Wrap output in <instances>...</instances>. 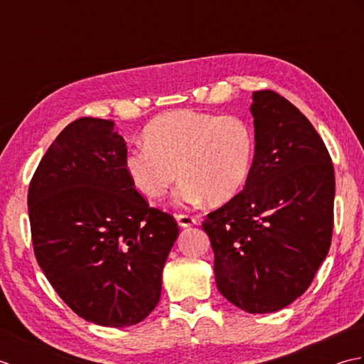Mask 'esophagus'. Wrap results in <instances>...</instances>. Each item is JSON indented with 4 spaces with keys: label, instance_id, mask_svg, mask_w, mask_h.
Returning a JSON list of instances; mask_svg holds the SVG:
<instances>
[{
    "label": "esophagus",
    "instance_id": "34e87169",
    "mask_svg": "<svg viewBox=\"0 0 364 364\" xmlns=\"http://www.w3.org/2000/svg\"><path fill=\"white\" fill-rule=\"evenodd\" d=\"M176 222H178V225L183 228L197 225V219L192 218V215H188V214H176Z\"/></svg>",
    "mask_w": 364,
    "mask_h": 364
}]
</instances>
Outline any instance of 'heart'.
Wrapping results in <instances>:
<instances>
[{
	"mask_svg": "<svg viewBox=\"0 0 364 364\" xmlns=\"http://www.w3.org/2000/svg\"><path fill=\"white\" fill-rule=\"evenodd\" d=\"M125 158L134 189L158 202L180 175V205H220L244 188L255 158L252 127L236 115L176 109L153 119Z\"/></svg>",
	"mask_w": 364,
	"mask_h": 364,
	"instance_id": "heart-1",
	"label": "heart"
}]
</instances>
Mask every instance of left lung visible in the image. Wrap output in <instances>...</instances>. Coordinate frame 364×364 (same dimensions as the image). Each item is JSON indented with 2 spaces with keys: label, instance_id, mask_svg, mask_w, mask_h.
<instances>
[{
  "label": "left lung",
  "instance_id": "1",
  "mask_svg": "<svg viewBox=\"0 0 364 364\" xmlns=\"http://www.w3.org/2000/svg\"><path fill=\"white\" fill-rule=\"evenodd\" d=\"M255 158L244 189L203 222L218 289L241 310L274 313L304 294L333 231L335 170L304 114L272 90L252 95Z\"/></svg>",
  "mask_w": 364,
  "mask_h": 364
}]
</instances>
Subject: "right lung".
I'll list each match as a JSON object with an SVG mask.
<instances>
[{
  "mask_svg": "<svg viewBox=\"0 0 364 364\" xmlns=\"http://www.w3.org/2000/svg\"><path fill=\"white\" fill-rule=\"evenodd\" d=\"M114 127L82 117L60 131L31 180L28 208L36 258L54 291L80 318L120 328L158 305L178 225L131 184Z\"/></svg>",
  "mask_w": 364,
  "mask_h": 364,
  "instance_id": "obj_1",
  "label": "right lung"
}]
</instances>
